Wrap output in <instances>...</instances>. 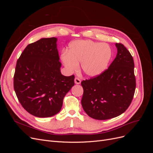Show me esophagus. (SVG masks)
<instances>
[{"mask_svg": "<svg viewBox=\"0 0 153 153\" xmlns=\"http://www.w3.org/2000/svg\"><path fill=\"white\" fill-rule=\"evenodd\" d=\"M75 83L76 84H80V83H81V80H80L78 78L76 77V78H75Z\"/></svg>", "mask_w": 153, "mask_h": 153, "instance_id": "34e87169", "label": "esophagus"}]
</instances>
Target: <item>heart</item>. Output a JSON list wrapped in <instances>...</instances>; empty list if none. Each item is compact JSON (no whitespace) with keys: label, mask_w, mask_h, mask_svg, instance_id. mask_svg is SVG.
Masks as SVG:
<instances>
[{"label":"heart","mask_w":153,"mask_h":153,"mask_svg":"<svg viewBox=\"0 0 153 153\" xmlns=\"http://www.w3.org/2000/svg\"><path fill=\"white\" fill-rule=\"evenodd\" d=\"M112 56L110 46L91 40H76L69 45L68 52H63L61 59L69 71H76L78 64L88 76H97L103 73Z\"/></svg>","instance_id":"1"}]
</instances>
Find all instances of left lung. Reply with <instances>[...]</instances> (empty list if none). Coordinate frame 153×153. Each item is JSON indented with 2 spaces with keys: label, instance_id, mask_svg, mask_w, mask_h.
<instances>
[{
  "label": "left lung",
  "instance_id": "obj_1",
  "mask_svg": "<svg viewBox=\"0 0 153 153\" xmlns=\"http://www.w3.org/2000/svg\"><path fill=\"white\" fill-rule=\"evenodd\" d=\"M116 57L101 75L83 80L82 105L89 117L98 120L112 119L124 113L135 94L134 61L122 43H116Z\"/></svg>",
  "mask_w": 153,
  "mask_h": 153
}]
</instances>
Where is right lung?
<instances>
[{
	"label": "right lung",
	"instance_id": "add662e5",
	"mask_svg": "<svg viewBox=\"0 0 153 153\" xmlns=\"http://www.w3.org/2000/svg\"><path fill=\"white\" fill-rule=\"evenodd\" d=\"M57 38H42L30 43L18 59L14 89L29 114L48 117L61 110L64 96L75 84V76L61 73Z\"/></svg>",
	"mask_w": 153,
	"mask_h": 153
}]
</instances>
